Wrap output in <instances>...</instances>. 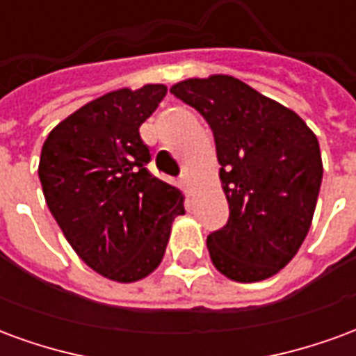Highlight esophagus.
<instances>
[{
	"mask_svg": "<svg viewBox=\"0 0 356 356\" xmlns=\"http://www.w3.org/2000/svg\"><path fill=\"white\" fill-rule=\"evenodd\" d=\"M181 185H183L185 191H188V186H191V177H188V173H186V171L181 175Z\"/></svg>",
	"mask_w": 356,
	"mask_h": 356,
	"instance_id": "1",
	"label": "esophagus"
}]
</instances>
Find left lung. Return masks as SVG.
<instances>
[{
  "label": "left lung",
  "mask_w": 356,
  "mask_h": 356,
  "mask_svg": "<svg viewBox=\"0 0 356 356\" xmlns=\"http://www.w3.org/2000/svg\"><path fill=\"white\" fill-rule=\"evenodd\" d=\"M200 112L216 137L229 221L208 236L216 268L236 282L276 275L311 229L322 183L318 139L280 102L225 74L170 89Z\"/></svg>",
  "instance_id": "left-lung-1"
}]
</instances>
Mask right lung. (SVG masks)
Wrapping results in <instances>:
<instances>
[{"label":"right lung","mask_w":356,"mask_h":356,"mask_svg":"<svg viewBox=\"0 0 356 356\" xmlns=\"http://www.w3.org/2000/svg\"><path fill=\"white\" fill-rule=\"evenodd\" d=\"M168 93L162 83L116 89L63 120L43 143L40 181L60 231L95 273L137 282L165 254L183 194L147 170L139 135Z\"/></svg>","instance_id":"1"}]
</instances>
